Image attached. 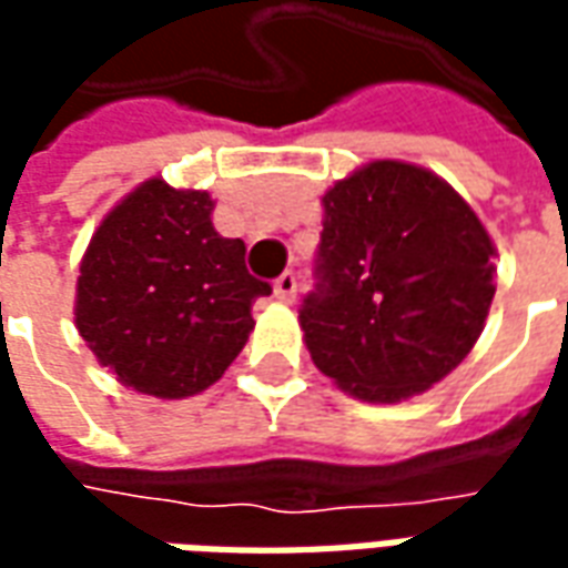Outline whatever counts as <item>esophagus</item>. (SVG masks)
I'll return each instance as SVG.
<instances>
[{"label":"esophagus","mask_w":568,"mask_h":568,"mask_svg":"<svg viewBox=\"0 0 568 568\" xmlns=\"http://www.w3.org/2000/svg\"><path fill=\"white\" fill-rule=\"evenodd\" d=\"M273 292H276V297H280V301L292 304V301H295V295H297L295 271H285L283 276H276V283H273Z\"/></svg>","instance_id":"obj_1"}]
</instances>
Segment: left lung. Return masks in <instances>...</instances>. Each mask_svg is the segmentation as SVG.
<instances>
[{
  "mask_svg": "<svg viewBox=\"0 0 568 568\" xmlns=\"http://www.w3.org/2000/svg\"><path fill=\"white\" fill-rule=\"evenodd\" d=\"M322 206L316 288L297 310L316 368L381 405L444 381L496 295V248L471 206L402 161L362 166Z\"/></svg>",
  "mask_w": 568,
  "mask_h": 568,
  "instance_id": "left-lung-1",
  "label": "left lung"
}]
</instances>
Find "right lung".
Returning a JSON list of instances; mask_svg holds the SVG:
<instances>
[{
    "mask_svg": "<svg viewBox=\"0 0 568 568\" xmlns=\"http://www.w3.org/2000/svg\"><path fill=\"white\" fill-rule=\"evenodd\" d=\"M206 191L140 185L109 212L84 252L75 325L100 365L154 395L203 393L252 332L271 283L246 267V243L212 227Z\"/></svg>",
    "mask_w": 568,
    "mask_h": 568,
    "instance_id": "1",
    "label": "right lung"
}]
</instances>
